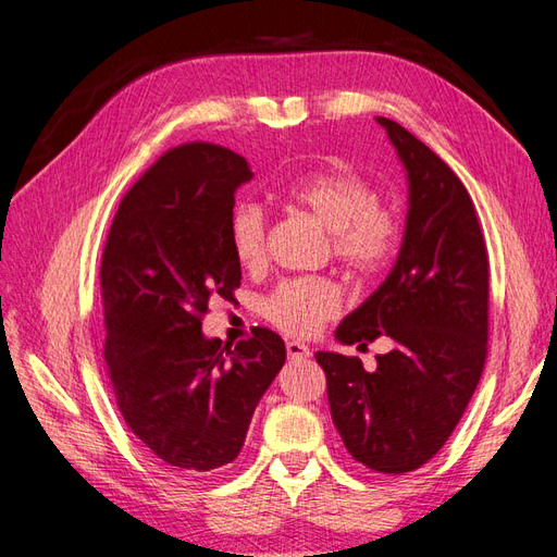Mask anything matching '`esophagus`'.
Segmentation results:
<instances>
[{
	"mask_svg": "<svg viewBox=\"0 0 557 557\" xmlns=\"http://www.w3.org/2000/svg\"><path fill=\"white\" fill-rule=\"evenodd\" d=\"M285 350H288L290 360H307L311 356L309 346H305L301 342H288V344H285Z\"/></svg>",
	"mask_w": 557,
	"mask_h": 557,
	"instance_id": "obj_1",
	"label": "esophagus"
}]
</instances>
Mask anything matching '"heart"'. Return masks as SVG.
<instances>
[{"instance_id":"1","label":"heart","mask_w":557,"mask_h":557,"mask_svg":"<svg viewBox=\"0 0 557 557\" xmlns=\"http://www.w3.org/2000/svg\"><path fill=\"white\" fill-rule=\"evenodd\" d=\"M272 197L307 211L330 232L332 256L348 274L369 276L393 256L397 225L376 205V193L356 170L330 162L320 170L293 174L272 185ZM267 221L260 207L237 205L227 221L232 256L244 269L264 264ZM264 315L288 334H313L342 311V293L327 278H288L267 295Z\"/></svg>"}]
</instances>
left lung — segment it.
<instances>
[{
  "instance_id": "8db88e82",
  "label": "left lung",
  "mask_w": 557,
  "mask_h": 557,
  "mask_svg": "<svg viewBox=\"0 0 557 557\" xmlns=\"http://www.w3.org/2000/svg\"><path fill=\"white\" fill-rule=\"evenodd\" d=\"M407 170L409 211L391 274L336 327V342L393 350L360 358L318 350L334 428L381 474L425 465L458 425L487 352V252L462 181L399 123L376 117Z\"/></svg>"
}]
</instances>
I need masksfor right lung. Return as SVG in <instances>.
Instances as JSON below:
<instances>
[{"instance_id":"obj_1","label":"right lung","mask_w":557,"mask_h":557,"mask_svg":"<svg viewBox=\"0 0 557 557\" xmlns=\"http://www.w3.org/2000/svg\"><path fill=\"white\" fill-rule=\"evenodd\" d=\"M250 178L230 148L166 150L123 197L99 269L117 409L160 465L188 476L237 460L285 362L283 339L267 327L234 346L201 332L209 301L242 285L227 221Z\"/></svg>"}]
</instances>
